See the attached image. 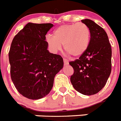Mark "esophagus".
Returning a JSON list of instances; mask_svg holds the SVG:
<instances>
[{
  "mask_svg": "<svg viewBox=\"0 0 121 121\" xmlns=\"http://www.w3.org/2000/svg\"><path fill=\"white\" fill-rule=\"evenodd\" d=\"M63 61L65 65H69V61L66 58H63Z\"/></svg>",
  "mask_w": 121,
  "mask_h": 121,
  "instance_id": "1",
  "label": "esophagus"
}]
</instances>
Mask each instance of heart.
I'll use <instances>...</instances> for the list:
<instances>
[{
  "label": "heart",
  "mask_w": 121,
  "mask_h": 121,
  "mask_svg": "<svg viewBox=\"0 0 121 121\" xmlns=\"http://www.w3.org/2000/svg\"><path fill=\"white\" fill-rule=\"evenodd\" d=\"M90 30L82 23L64 24L59 26L53 32V37L48 35L47 42L52 51H60L64 45L65 51L74 57H78L89 47L90 41Z\"/></svg>",
  "instance_id": "b5f03b06"
}]
</instances>
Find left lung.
Listing matches in <instances>:
<instances>
[{
	"label": "left lung",
	"mask_w": 121,
	"mask_h": 121,
	"mask_svg": "<svg viewBox=\"0 0 121 121\" xmlns=\"http://www.w3.org/2000/svg\"><path fill=\"white\" fill-rule=\"evenodd\" d=\"M81 21L90 29V41L84 54L69 62L74 71L70 80L78 92L92 95L100 92L109 78L112 51L107 34L101 26L89 19Z\"/></svg>",
	"instance_id": "1"
}]
</instances>
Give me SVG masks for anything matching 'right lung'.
Segmentation results:
<instances>
[{
	"label": "right lung",
	"instance_id": "obj_1",
	"mask_svg": "<svg viewBox=\"0 0 121 121\" xmlns=\"http://www.w3.org/2000/svg\"><path fill=\"white\" fill-rule=\"evenodd\" d=\"M51 23H28L12 40L9 53L10 74L20 94L31 100L47 95L63 68L60 55L50 53L45 35Z\"/></svg>",
	"mask_w": 121,
	"mask_h": 121
}]
</instances>
